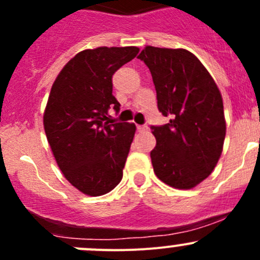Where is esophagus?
<instances>
[{
  "label": "esophagus",
  "instance_id": "1",
  "mask_svg": "<svg viewBox=\"0 0 260 260\" xmlns=\"http://www.w3.org/2000/svg\"><path fill=\"white\" fill-rule=\"evenodd\" d=\"M137 129L138 132H145V131L148 129V127L147 125H137Z\"/></svg>",
  "mask_w": 260,
  "mask_h": 260
}]
</instances>
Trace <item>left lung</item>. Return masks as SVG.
<instances>
[{
	"instance_id": "8db88e82",
	"label": "left lung",
	"mask_w": 260,
	"mask_h": 260,
	"mask_svg": "<svg viewBox=\"0 0 260 260\" xmlns=\"http://www.w3.org/2000/svg\"><path fill=\"white\" fill-rule=\"evenodd\" d=\"M148 67L157 107L170 122L152 125L153 171L175 188L195 187L216 166L226 132L219 88L200 60L185 49L146 46L138 55Z\"/></svg>"
}]
</instances>
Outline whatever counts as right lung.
<instances>
[{"label":"right lung","instance_id":"right-lung-1","mask_svg":"<svg viewBox=\"0 0 260 260\" xmlns=\"http://www.w3.org/2000/svg\"><path fill=\"white\" fill-rule=\"evenodd\" d=\"M138 51L136 46L83 50L51 86L44 113L48 142L65 179L85 195H104L122 180L136 125L109 115L120 107L112 77Z\"/></svg>","mask_w":260,"mask_h":260}]
</instances>
